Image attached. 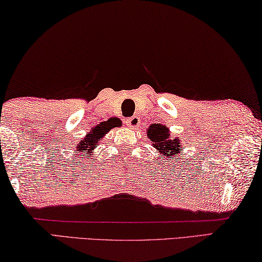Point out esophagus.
<instances>
[{"label": "esophagus", "instance_id": "34e87169", "mask_svg": "<svg viewBox=\"0 0 262 262\" xmlns=\"http://www.w3.org/2000/svg\"><path fill=\"white\" fill-rule=\"evenodd\" d=\"M127 125L132 127V128H136L139 126V123H140V118L138 117V116H132V117H130L126 121Z\"/></svg>", "mask_w": 262, "mask_h": 262}]
</instances>
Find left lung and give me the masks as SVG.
<instances>
[{"label": "left lung", "mask_w": 262, "mask_h": 262, "mask_svg": "<svg viewBox=\"0 0 262 262\" xmlns=\"http://www.w3.org/2000/svg\"><path fill=\"white\" fill-rule=\"evenodd\" d=\"M147 137L152 141L154 148L166 158L181 156V143L179 138L169 132L168 127L161 124H152L147 128Z\"/></svg>", "instance_id": "left-lung-1"}]
</instances>
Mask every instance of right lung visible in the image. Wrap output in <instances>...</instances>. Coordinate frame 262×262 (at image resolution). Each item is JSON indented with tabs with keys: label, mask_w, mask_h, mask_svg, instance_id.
<instances>
[{
	"label": "right lung",
	"mask_w": 262,
	"mask_h": 262,
	"mask_svg": "<svg viewBox=\"0 0 262 262\" xmlns=\"http://www.w3.org/2000/svg\"><path fill=\"white\" fill-rule=\"evenodd\" d=\"M117 125L118 123L116 121L115 122L113 121V122L102 123L96 127H94L93 130L85 136V138L80 141V144L78 145V151H81V153H84L87 151L92 152L94 147L98 146L100 140H102V138L105 136V134H108L111 128Z\"/></svg>",
	"instance_id": "obj_1"
}]
</instances>
